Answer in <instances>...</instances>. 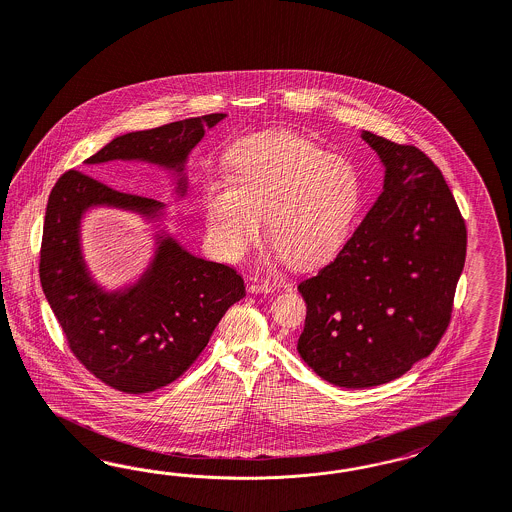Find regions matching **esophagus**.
I'll use <instances>...</instances> for the list:
<instances>
[{"label": "esophagus", "mask_w": 512, "mask_h": 512, "mask_svg": "<svg viewBox=\"0 0 512 512\" xmlns=\"http://www.w3.org/2000/svg\"><path fill=\"white\" fill-rule=\"evenodd\" d=\"M274 289H276L274 283L268 281V279H255V281H251V285H249V291H251V293H272Z\"/></svg>", "instance_id": "esophagus-1"}]
</instances>
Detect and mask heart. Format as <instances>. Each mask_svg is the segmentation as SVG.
<instances>
[{"label": "heart", "instance_id": "1", "mask_svg": "<svg viewBox=\"0 0 512 512\" xmlns=\"http://www.w3.org/2000/svg\"><path fill=\"white\" fill-rule=\"evenodd\" d=\"M225 174L202 191L206 244L225 261H240L261 234L293 266L336 255L357 221L364 186L357 165L328 154L291 131H263L238 140L225 155Z\"/></svg>", "mask_w": 512, "mask_h": 512}]
</instances>
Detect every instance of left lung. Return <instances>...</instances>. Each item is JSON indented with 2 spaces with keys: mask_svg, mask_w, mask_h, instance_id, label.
Returning <instances> with one entry per match:
<instances>
[{
  "mask_svg": "<svg viewBox=\"0 0 512 512\" xmlns=\"http://www.w3.org/2000/svg\"><path fill=\"white\" fill-rule=\"evenodd\" d=\"M385 186L334 261L302 279L298 353L345 388L383 385L426 358L450 323L467 231L434 161L417 146L362 133Z\"/></svg>",
  "mask_w": 512,
  "mask_h": 512,
  "instance_id": "obj_1",
  "label": "left lung"
}]
</instances>
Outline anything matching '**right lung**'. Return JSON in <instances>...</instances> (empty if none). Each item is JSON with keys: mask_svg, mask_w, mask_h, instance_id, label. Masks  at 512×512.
<instances>
[{"mask_svg": "<svg viewBox=\"0 0 512 512\" xmlns=\"http://www.w3.org/2000/svg\"><path fill=\"white\" fill-rule=\"evenodd\" d=\"M225 114H206L135 131L86 159H140L184 171L187 155ZM178 189L184 193L186 182ZM116 206L155 216L163 202L124 193L84 172H63L48 197L39 278L71 353L105 385L127 394L167 387L199 358L214 328L246 296L244 279L227 264L204 261L161 236L152 266L124 293H103L80 255L78 225L90 206Z\"/></svg>", "mask_w": 512, "mask_h": 512, "instance_id": "obj_1", "label": "right lung"}]
</instances>
